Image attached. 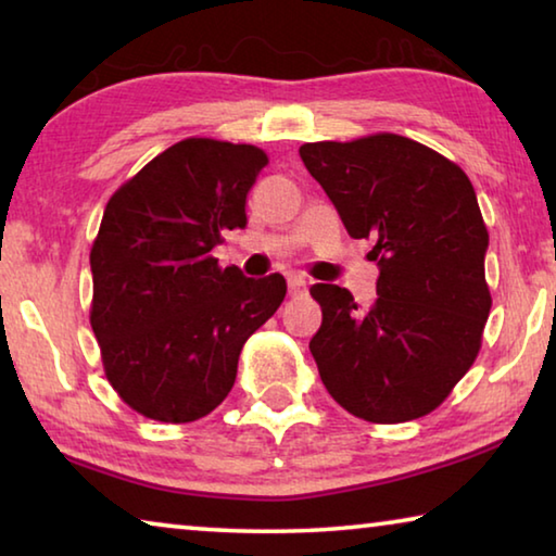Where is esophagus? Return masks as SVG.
Here are the masks:
<instances>
[{
    "label": "esophagus",
    "instance_id": "34e87169",
    "mask_svg": "<svg viewBox=\"0 0 556 556\" xmlns=\"http://www.w3.org/2000/svg\"><path fill=\"white\" fill-rule=\"evenodd\" d=\"M304 291H306V279L299 275H291L289 277V294L299 296V294H304Z\"/></svg>",
    "mask_w": 556,
    "mask_h": 556
}]
</instances>
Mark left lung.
I'll list each match as a JSON object with an SVG mask.
<instances>
[{
  "label": "left lung",
  "instance_id": "left-lung-1",
  "mask_svg": "<svg viewBox=\"0 0 556 556\" xmlns=\"http://www.w3.org/2000/svg\"><path fill=\"white\" fill-rule=\"evenodd\" d=\"M299 154L348 235L375 238L380 267L370 308L343 287H312L324 314L308 343L318 375L365 421L425 417L473 365L493 304L473 186L446 156L390 131Z\"/></svg>",
  "mask_w": 556,
  "mask_h": 556
}]
</instances>
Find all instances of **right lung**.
<instances>
[{
	"mask_svg": "<svg viewBox=\"0 0 556 556\" xmlns=\"http://www.w3.org/2000/svg\"><path fill=\"white\" fill-rule=\"evenodd\" d=\"M267 154L191 137L154 156L108 201L90 250V326L112 388L166 425L228 397L248 338L287 294L281 275L244 277L211 255L244 228Z\"/></svg>",
	"mask_w": 556,
	"mask_h": 556,
	"instance_id": "1",
	"label": "right lung"
}]
</instances>
